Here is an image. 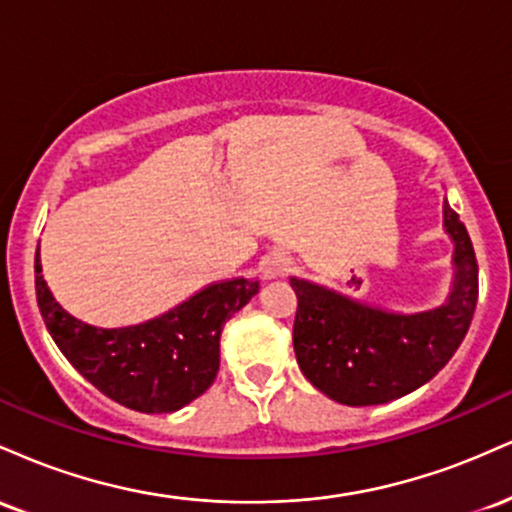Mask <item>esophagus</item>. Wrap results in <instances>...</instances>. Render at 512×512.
Listing matches in <instances>:
<instances>
[{"mask_svg": "<svg viewBox=\"0 0 512 512\" xmlns=\"http://www.w3.org/2000/svg\"><path fill=\"white\" fill-rule=\"evenodd\" d=\"M291 269V260L286 255H272L267 257V262L262 264V276L264 279H276V276H284Z\"/></svg>", "mask_w": 512, "mask_h": 512, "instance_id": "34e87169", "label": "esophagus"}]
</instances>
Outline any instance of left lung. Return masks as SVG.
<instances>
[{
	"label": "left lung",
	"mask_w": 512,
	"mask_h": 512,
	"mask_svg": "<svg viewBox=\"0 0 512 512\" xmlns=\"http://www.w3.org/2000/svg\"><path fill=\"white\" fill-rule=\"evenodd\" d=\"M443 228L455 243L448 301L424 313H390L313 281L291 276L298 310L293 351L305 378L349 407L409 395L450 361L472 325L479 267L460 216L443 202Z\"/></svg>",
	"instance_id": "left-lung-1"
}]
</instances>
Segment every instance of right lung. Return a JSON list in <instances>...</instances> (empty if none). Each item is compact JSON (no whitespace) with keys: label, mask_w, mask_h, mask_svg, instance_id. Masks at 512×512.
<instances>
[{"label":"right lung","mask_w":512,"mask_h":512,"mask_svg":"<svg viewBox=\"0 0 512 512\" xmlns=\"http://www.w3.org/2000/svg\"><path fill=\"white\" fill-rule=\"evenodd\" d=\"M260 281L228 279L197 291L185 303L142 325H86L52 298L35 252V296L50 337L93 387L122 407L170 414L209 390L219 373L221 330Z\"/></svg>","instance_id":"1"}]
</instances>
